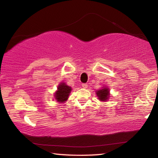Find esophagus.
Listing matches in <instances>:
<instances>
[{"mask_svg":"<svg viewBox=\"0 0 158 158\" xmlns=\"http://www.w3.org/2000/svg\"><path fill=\"white\" fill-rule=\"evenodd\" d=\"M82 87L84 88V89H87L88 84H82Z\"/></svg>","mask_w":158,"mask_h":158,"instance_id":"1","label":"esophagus"}]
</instances>
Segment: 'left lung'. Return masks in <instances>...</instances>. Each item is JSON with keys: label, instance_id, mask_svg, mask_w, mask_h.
Listing matches in <instances>:
<instances>
[{"label": "left lung", "instance_id": "obj_1", "mask_svg": "<svg viewBox=\"0 0 158 158\" xmlns=\"http://www.w3.org/2000/svg\"><path fill=\"white\" fill-rule=\"evenodd\" d=\"M96 94L100 101H106L109 98V90L108 88H103L100 90H98L96 92Z\"/></svg>", "mask_w": 158, "mask_h": 158}]
</instances>
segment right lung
<instances>
[{"mask_svg":"<svg viewBox=\"0 0 158 158\" xmlns=\"http://www.w3.org/2000/svg\"><path fill=\"white\" fill-rule=\"evenodd\" d=\"M57 90L55 93V99L58 102H64L68 99L72 89L69 85H67L65 83H60L57 88Z\"/></svg>","mask_w":158,"mask_h":158,"instance_id":"obj_1","label":"right lung"}]
</instances>
